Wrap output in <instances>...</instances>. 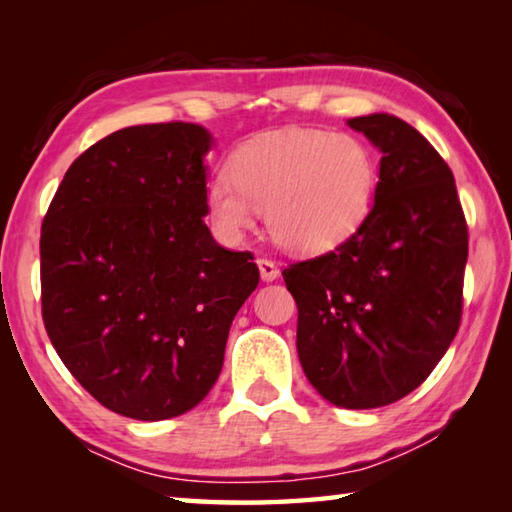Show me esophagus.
Instances as JSON below:
<instances>
[{
	"mask_svg": "<svg viewBox=\"0 0 512 512\" xmlns=\"http://www.w3.org/2000/svg\"><path fill=\"white\" fill-rule=\"evenodd\" d=\"M257 266H259V275H262L264 282H273L280 277V268H277L271 259H257Z\"/></svg>",
	"mask_w": 512,
	"mask_h": 512,
	"instance_id": "obj_1",
	"label": "esophagus"
}]
</instances>
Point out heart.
I'll return each instance as SVG.
<instances>
[{
  "label": "heart",
  "instance_id": "heart-1",
  "mask_svg": "<svg viewBox=\"0 0 512 512\" xmlns=\"http://www.w3.org/2000/svg\"><path fill=\"white\" fill-rule=\"evenodd\" d=\"M230 176L207 180L205 205L228 239L255 228V210L277 244L325 253L350 239L375 201L377 160L359 137L323 128H284L253 137L230 155Z\"/></svg>",
  "mask_w": 512,
  "mask_h": 512
}]
</instances>
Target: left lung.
<instances>
[{
  "instance_id": "left-lung-1",
  "label": "left lung",
  "mask_w": 512,
  "mask_h": 512,
  "mask_svg": "<svg viewBox=\"0 0 512 512\" xmlns=\"http://www.w3.org/2000/svg\"><path fill=\"white\" fill-rule=\"evenodd\" d=\"M348 126L381 153L375 203L348 241L282 277L309 384L343 409H377L415 391L454 341L467 223L452 169L411 124L375 112Z\"/></svg>"
}]
</instances>
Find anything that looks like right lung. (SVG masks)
<instances>
[{"label": "right lung", "instance_id": "1", "mask_svg": "<svg viewBox=\"0 0 512 512\" xmlns=\"http://www.w3.org/2000/svg\"><path fill=\"white\" fill-rule=\"evenodd\" d=\"M212 144L185 121L121 128L72 162L42 221L51 345L94 400L126 418L194 409L257 289L253 255L221 248L203 221Z\"/></svg>", "mask_w": 512, "mask_h": 512}]
</instances>
